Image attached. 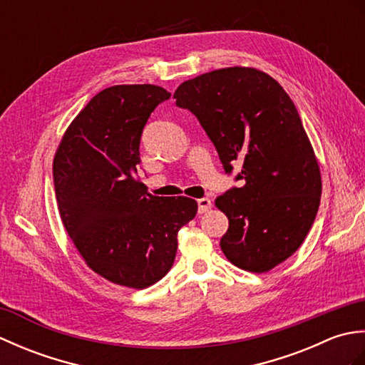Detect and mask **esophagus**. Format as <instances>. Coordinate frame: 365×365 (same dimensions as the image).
I'll list each match as a JSON object with an SVG mask.
<instances>
[{"mask_svg":"<svg viewBox=\"0 0 365 365\" xmlns=\"http://www.w3.org/2000/svg\"><path fill=\"white\" fill-rule=\"evenodd\" d=\"M197 207H199V213H200V215H202V213H207V212L210 210V208H212V200L208 199V197L199 199V200H197Z\"/></svg>","mask_w":365,"mask_h":365,"instance_id":"obj_1","label":"esophagus"}]
</instances>
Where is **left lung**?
<instances>
[{"label": "left lung", "instance_id": "1", "mask_svg": "<svg viewBox=\"0 0 365 365\" xmlns=\"http://www.w3.org/2000/svg\"><path fill=\"white\" fill-rule=\"evenodd\" d=\"M174 98L196 115L226 173L242 165L243 187L215 200L229 220L224 255L238 268L267 273L304 242L320 205V166L297 108L281 84L252 67L199 75Z\"/></svg>", "mask_w": 365, "mask_h": 365}]
</instances>
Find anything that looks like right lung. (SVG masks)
I'll return each mask as SVG.
<instances>
[{
	"label": "right lung",
	"instance_id": "add662e5",
	"mask_svg": "<svg viewBox=\"0 0 365 365\" xmlns=\"http://www.w3.org/2000/svg\"><path fill=\"white\" fill-rule=\"evenodd\" d=\"M169 97L155 84L103 89L67 127L53 160L68 237L94 273L130 289L166 276L178 230L197 213L195 199L152 196L135 177L143 128Z\"/></svg>",
	"mask_w": 365,
	"mask_h": 365
}]
</instances>
